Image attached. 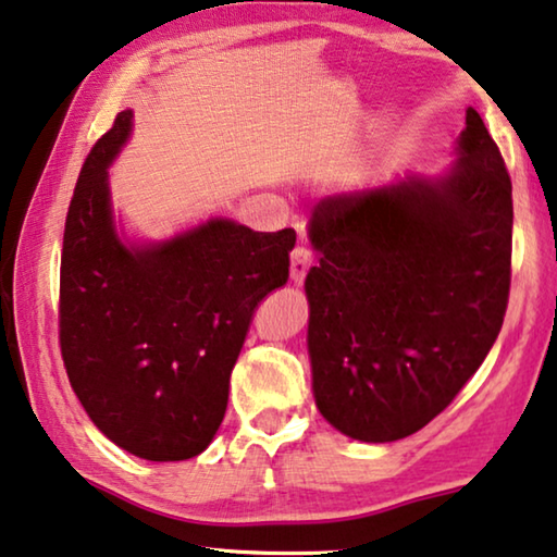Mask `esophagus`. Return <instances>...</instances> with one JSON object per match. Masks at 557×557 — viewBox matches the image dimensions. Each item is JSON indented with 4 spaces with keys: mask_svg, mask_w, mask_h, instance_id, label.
<instances>
[{
    "mask_svg": "<svg viewBox=\"0 0 557 557\" xmlns=\"http://www.w3.org/2000/svg\"><path fill=\"white\" fill-rule=\"evenodd\" d=\"M311 267H313L311 251H308L306 246H296V249L290 251V281H294V284H304L306 273Z\"/></svg>",
    "mask_w": 557,
    "mask_h": 557,
    "instance_id": "obj_1",
    "label": "esophagus"
}]
</instances>
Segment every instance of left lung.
I'll return each instance as SVG.
<instances>
[{"instance_id": "1", "label": "left lung", "mask_w": 557, "mask_h": 557, "mask_svg": "<svg viewBox=\"0 0 557 557\" xmlns=\"http://www.w3.org/2000/svg\"><path fill=\"white\" fill-rule=\"evenodd\" d=\"M456 161L315 203L306 276L308 356L321 416L348 438L421 431L498 338L510 294L512 186L481 114Z\"/></svg>"}]
</instances>
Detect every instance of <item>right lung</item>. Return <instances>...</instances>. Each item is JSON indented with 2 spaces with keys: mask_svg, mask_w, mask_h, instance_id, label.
Returning <instances> with one entry per match:
<instances>
[{
  "mask_svg": "<svg viewBox=\"0 0 557 557\" xmlns=\"http://www.w3.org/2000/svg\"><path fill=\"white\" fill-rule=\"evenodd\" d=\"M132 111L84 161L64 226L59 344L94 425L144 460L207 450L224 421L228 379L256 306L288 281L296 231L261 234L209 219L157 244L119 236L109 166Z\"/></svg>",
  "mask_w": 557,
  "mask_h": 557,
  "instance_id": "right-lung-1",
  "label": "right lung"
}]
</instances>
